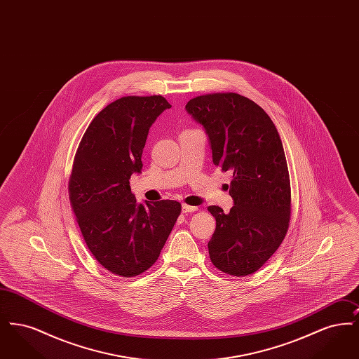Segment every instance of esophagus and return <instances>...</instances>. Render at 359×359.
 Returning a JSON list of instances; mask_svg holds the SVG:
<instances>
[{"mask_svg": "<svg viewBox=\"0 0 359 359\" xmlns=\"http://www.w3.org/2000/svg\"><path fill=\"white\" fill-rule=\"evenodd\" d=\"M196 210H198V207H194V205H182V211H183V214H189V212H194V211H196Z\"/></svg>", "mask_w": 359, "mask_h": 359, "instance_id": "1", "label": "esophagus"}]
</instances>
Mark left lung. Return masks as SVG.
I'll return each mask as SVG.
<instances>
[{
	"label": "left lung",
	"instance_id": "obj_1",
	"mask_svg": "<svg viewBox=\"0 0 359 359\" xmlns=\"http://www.w3.org/2000/svg\"><path fill=\"white\" fill-rule=\"evenodd\" d=\"M186 110L203 126L214 164L233 172L230 212L208 207L217 221L210 258L224 273H255L273 256L290 226V175L280 135L262 107L236 93L196 97Z\"/></svg>",
	"mask_w": 359,
	"mask_h": 359
}]
</instances>
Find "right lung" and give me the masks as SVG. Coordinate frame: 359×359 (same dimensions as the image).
Segmentation results:
<instances>
[{
    "mask_svg": "<svg viewBox=\"0 0 359 359\" xmlns=\"http://www.w3.org/2000/svg\"><path fill=\"white\" fill-rule=\"evenodd\" d=\"M170 107L161 95L120 98L94 117L75 154L72 210L91 255L117 276L149 269L180 215L175 201L138 203L129 184L151 126Z\"/></svg>",
    "mask_w": 359,
    "mask_h": 359,
    "instance_id": "add662e5",
    "label": "right lung"
}]
</instances>
